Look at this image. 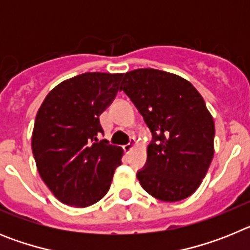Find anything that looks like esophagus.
Instances as JSON below:
<instances>
[{"instance_id":"obj_1","label":"esophagus","mask_w":250,"mask_h":250,"mask_svg":"<svg viewBox=\"0 0 250 250\" xmlns=\"http://www.w3.org/2000/svg\"><path fill=\"white\" fill-rule=\"evenodd\" d=\"M135 144H136V141H135V139H131V140H130V143L129 144H126V145H124V151L126 152V154H129L130 151H131L132 150V147L135 146Z\"/></svg>"}]
</instances>
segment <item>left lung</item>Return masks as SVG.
I'll use <instances>...</instances> for the list:
<instances>
[{
    "instance_id": "1",
    "label": "left lung",
    "mask_w": 250,
    "mask_h": 250,
    "mask_svg": "<svg viewBox=\"0 0 250 250\" xmlns=\"http://www.w3.org/2000/svg\"><path fill=\"white\" fill-rule=\"evenodd\" d=\"M120 90L151 132L147 159L136 176L150 195L179 202L202 184L214 155V121L198 90L155 68L126 72Z\"/></svg>"
}]
</instances>
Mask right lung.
<instances>
[{
    "label": "right lung",
    "instance_id": "add662e5",
    "mask_svg": "<svg viewBox=\"0 0 250 250\" xmlns=\"http://www.w3.org/2000/svg\"><path fill=\"white\" fill-rule=\"evenodd\" d=\"M123 74L85 72L51 90L32 132L37 170L63 204L85 208L109 191L123 149L99 140L100 115L111 105Z\"/></svg>",
    "mask_w": 250,
    "mask_h": 250
}]
</instances>
